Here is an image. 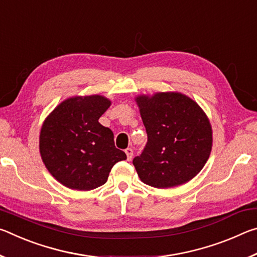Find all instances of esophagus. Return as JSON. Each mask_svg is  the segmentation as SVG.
Listing matches in <instances>:
<instances>
[{
	"label": "esophagus",
	"mask_w": 257,
	"mask_h": 257,
	"mask_svg": "<svg viewBox=\"0 0 257 257\" xmlns=\"http://www.w3.org/2000/svg\"><path fill=\"white\" fill-rule=\"evenodd\" d=\"M125 154H127V160L128 161H130L133 159V156H134V151H133V149H130V147H128V149H125Z\"/></svg>",
	"instance_id": "1"
}]
</instances>
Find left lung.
Here are the masks:
<instances>
[{"instance_id": "8db88e82", "label": "left lung", "mask_w": 257, "mask_h": 257, "mask_svg": "<svg viewBox=\"0 0 257 257\" xmlns=\"http://www.w3.org/2000/svg\"><path fill=\"white\" fill-rule=\"evenodd\" d=\"M137 103L147 134L142 154L133 160L141 180L155 188H170L193 179L212 149L205 113L180 93L139 96Z\"/></svg>"}]
</instances>
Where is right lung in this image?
Returning <instances> with one entry per match:
<instances>
[{
    "instance_id": "obj_1",
    "label": "right lung",
    "mask_w": 257,
    "mask_h": 257,
    "mask_svg": "<svg viewBox=\"0 0 257 257\" xmlns=\"http://www.w3.org/2000/svg\"><path fill=\"white\" fill-rule=\"evenodd\" d=\"M110 104L99 95L71 97L61 103L43 124V162L68 188H97L105 184L113 165L127 159L115 147L112 130L98 122Z\"/></svg>"
}]
</instances>
